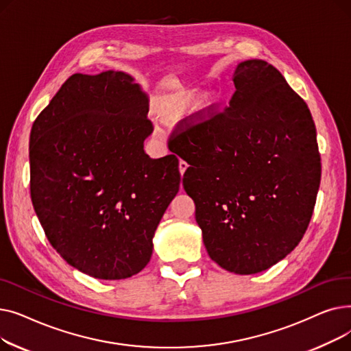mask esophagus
<instances>
[{
    "mask_svg": "<svg viewBox=\"0 0 351 351\" xmlns=\"http://www.w3.org/2000/svg\"><path fill=\"white\" fill-rule=\"evenodd\" d=\"M186 169H188V163L185 160H180L179 162V172H180L182 176H183V173L186 172Z\"/></svg>",
    "mask_w": 351,
    "mask_h": 351,
    "instance_id": "1",
    "label": "esophagus"
}]
</instances>
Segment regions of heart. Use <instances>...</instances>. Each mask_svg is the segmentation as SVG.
Masks as SVG:
<instances>
[{"label": "heart", "mask_w": 351, "mask_h": 351, "mask_svg": "<svg viewBox=\"0 0 351 351\" xmlns=\"http://www.w3.org/2000/svg\"><path fill=\"white\" fill-rule=\"evenodd\" d=\"M200 94L197 90H188L185 94H182L175 102H171L162 109V117L166 119H172L178 117L182 110H185L199 102Z\"/></svg>", "instance_id": "heart-1"}]
</instances>
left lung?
Wrapping results in <instances>:
<instances>
[{
	"label": "left lung",
	"mask_w": 351,
	"mask_h": 351,
	"mask_svg": "<svg viewBox=\"0 0 351 351\" xmlns=\"http://www.w3.org/2000/svg\"><path fill=\"white\" fill-rule=\"evenodd\" d=\"M230 106L180 132L183 188L210 259L261 273L299 245L320 186L316 126L306 102L263 60L237 64Z\"/></svg>",
	"instance_id": "obj_1"
}]
</instances>
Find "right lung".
Masks as SVG:
<instances>
[{
    "instance_id": "obj_1",
    "label": "right lung",
    "mask_w": 351,
    "mask_h": 351,
    "mask_svg": "<svg viewBox=\"0 0 351 351\" xmlns=\"http://www.w3.org/2000/svg\"><path fill=\"white\" fill-rule=\"evenodd\" d=\"M149 98L122 71L73 73L29 135L31 199L52 247L102 280L139 273L180 183L175 155L152 159Z\"/></svg>"
}]
</instances>
